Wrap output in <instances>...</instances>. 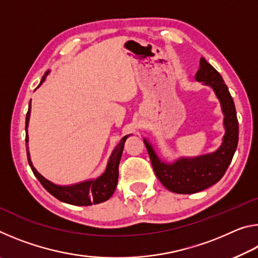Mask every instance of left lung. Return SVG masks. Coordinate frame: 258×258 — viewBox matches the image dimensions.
Returning a JSON list of instances; mask_svg holds the SVG:
<instances>
[{
    "instance_id": "obj_1",
    "label": "left lung",
    "mask_w": 258,
    "mask_h": 258,
    "mask_svg": "<svg viewBox=\"0 0 258 258\" xmlns=\"http://www.w3.org/2000/svg\"><path fill=\"white\" fill-rule=\"evenodd\" d=\"M196 80L211 86L220 100L224 115L225 134L221 147L212 154L198 157H182L174 163H165L157 156L152 146L145 139L152 167L158 180L166 189L175 194L189 195L203 191L215 184L224 175L237 150L239 124L233 99L223 78L205 58L200 59Z\"/></svg>"
}]
</instances>
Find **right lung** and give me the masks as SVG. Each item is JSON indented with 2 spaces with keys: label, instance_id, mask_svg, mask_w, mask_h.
I'll return each instance as SVG.
<instances>
[{
  "label": "right lung",
  "instance_id": "obj_1",
  "mask_svg": "<svg viewBox=\"0 0 258 258\" xmlns=\"http://www.w3.org/2000/svg\"><path fill=\"white\" fill-rule=\"evenodd\" d=\"M50 71L45 73V75L42 77V83L45 81V77ZM29 117H30V102L28 106V111L27 115H26V147H27V158L30 168L34 173V175L37 177V180L41 182V184L45 187L47 192L55 197L60 202H63L66 204L71 205H76V206H91V205L100 204L108 200L111 197L115 189L117 186V182H118V166L119 161L121 158V154H123L124 145L126 139H127L131 134L125 135V137L120 140L118 145L116 146L115 149H113L110 158L108 160L106 171L103 172L99 177L94 178V180H89L84 182L76 183V184L72 185H58L52 183L51 181L46 180L44 176H42L40 173L36 171V168L34 167L32 164V160H30V155L28 150V134H27V128H28V123H29Z\"/></svg>",
  "mask_w": 258,
  "mask_h": 258
}]
</instances>
